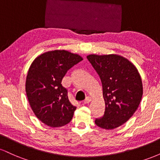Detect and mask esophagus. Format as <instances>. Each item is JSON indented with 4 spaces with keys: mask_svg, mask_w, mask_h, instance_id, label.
<instances>
[{
    "mask_svg": "<svg viewBox=\"0 0 160 160\" xmlns=\"http://www.w3.org/2000/svg\"><path fill=\"white\" fill-rule=\"evenodd\" d=\"M91 101H92V98L90 97H86L85 100L83 101V104H89Z\"/></svg>",
    "mask_w": 160,
    "mask_h": 160,
    "instance_id": "34e87169",
    "label": "esophagus"
}]
</instances>
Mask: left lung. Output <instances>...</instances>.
Returning a JSON list of instances; mask_svg holds the SVG:
<instances>
[{
  "label": "left lung",
  "instance_id": "8db88e82",
  "mask_svg": "<svg viewBox=\"0 0 160 160\" xmlns=\"http://www.w3.org/2000/svg\"><path fill=\"white\" fill-rule=\"evenodd\" d=\"M102 83L105 111L95 124L104 129L122 126L132 117L143 95L141 75L132 62L117 54L87 56Z\"/></svg>",
  "mask_w": 160,
  "mask_h": 160
}]
</instances>
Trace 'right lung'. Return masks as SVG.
Instances as JSON below:
<instances>
[{"instance_id": "right-lung-1", "label": "right lung", "mask_w": 160, "mask_h": 160, "mask_svg": "<svg viewBox=\"0 0 160 160\" xmlns=\"http://www.w3.org/2000/svg\"><path fill=\"white\" fill-rule=\"evenodd\" d=\"M82 60L76 53L56 49L39 55L29 68L25 81L28 100L38 120L49 127H62L73 118L77 107L70 102L62 80Z\"/></svg>"}]
</instances>
